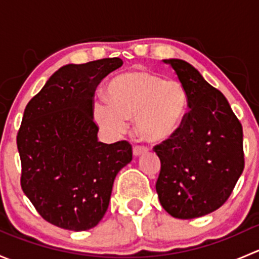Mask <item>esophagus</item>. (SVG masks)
<instances>
[{"mask_svg": "<svg viewBox=\"0 0 259 259\" xmlns=\"http://www.w3.org/2000/svg\"><path fill=\"white\" fill-rule=\"evenodd\" d=\"M146 151H148V148H145V146H142V145H137L134 146V149H133V153H134L135 156L143 155V154H145Z\"/></svg>", "mask_w": 259, "mask_h": 259, "instance_id": "esophagus-1", "label": "esophagus"}]
</instances>
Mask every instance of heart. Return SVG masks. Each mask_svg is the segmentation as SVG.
Segmentation results:
<instances>
[{
    "label": "heart",
    "mask_w": 259,
    "mask_h": 259,
    "mask_svg": "<svg viewBox=\"0 0 259 259\" xmlns=\"http://www.w3.org/2000/svg\"><path fill=\"white\" fill-rule=\"evenodd\" d=\"M108 105L96 104L95 120L103 129L120 134L127 119L135 117L139 137L149 143H163L178 133L184 120L188 96L177 80H164L149 71H130L110 81Z\"/></svg>",
    "instance_id": "b5f03b06"
}]
</instances>
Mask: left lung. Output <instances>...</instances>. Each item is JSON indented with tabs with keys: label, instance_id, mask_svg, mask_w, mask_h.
<instances>
[{
	"label": "left lung",
	"instance_id": "1",
	"mask_svg": "<svg viewBox=\"0 0 259 259\" xmlns=\"http://www.w3.org/2000/svg\"><path fill=\"white\" fill-rule=\"evenodd\" d=\"M188 96L184 120L171 139L154 146L161 163L156 193L171 217L192 219L221 208L244 169L242 124L223 94L184 60H164Z\"/></svg>",
	"mask_w": 259,
	"mask_h": 259
}]
</instances>
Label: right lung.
<instances>
[{
    "instance_id": "obj_1",
    "label": "right lung",
    "mask_w": 259,
    "mask_h": 259,
    "mask_svg": "<svg viewBox=\"0 0 259 259\" xmlns=\"http://www.w3.org/2000/svg\"><path fill=\"white\" fill-rule=\"evenodd\" d=\"M119 57L60 67L26 105L17 133L21 188L49 223L88 231L106 213L116 174L133 159L129 142L98 140L94 95Z\"/></svg>"
}]
</instances>
